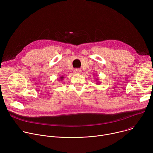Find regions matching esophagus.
<instances>
[{"label": "esophagus", "instance_id": "esophagus-1", "mask_svg": "<svg viewBox=\"0 0 153 153\" xmlns=\"http://www.w3.org/2000/svg\"><path fill=\"white\" fill-rule=\"evenodd\" d=\"M74 73H75L76 74H81L82 70H81L80 69H75V70H74Z\"/></svg>", "mask_w": 153, "mask_h": 153}]
</instances>
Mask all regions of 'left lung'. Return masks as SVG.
Wrapping results in <instances>:
<instances>
[{
  "instance_id": "1",
  "label": "left lung",
  "mask_w": 153,
  "mask_h": 153,
  "mask_svg": "<svg viewBox=\"0 0 153 153\" xmlns=\"http://www.w3.org/2000/svg\"><path fill=\"white\" fill-rule=\"evenodd\" d=\"M99 80V79H97L96 80ZM97 85H98V84H100V82H97Z\"/></svg>"
}]
</instances>
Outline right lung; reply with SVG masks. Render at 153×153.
Returning a JSON list of instances; mask_svg holds the SVG:
<instances>
[{
  "label": "right lung",
  "instance_id": "1",
  "mask_svg": "<svg viewBox=\"0 0 153 153\" xmlns=\"http://www.w3.org/2000/svg\"><path fill=\"white\" fill-rule=\"evenodd\" d=\"M63 76H61V77H60V80H63Z\"/></svg>",
  "mask_w": 153,
  "mask_h": 153
}]
</instances>
